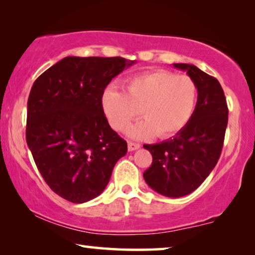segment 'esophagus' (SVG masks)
I'll return each mask as SVG.
<instances>
[{"instance_id":"obj_1","label":"esophagus","mask_w":255,"mask_h":255,"mask_svg":"<svg viewBox=\"0 0 255 255\" xmlns=\"http://www.w3.org/2000/svg\"><path fill=\"white\" fill-rule=\"evenodd\" d=\"M139 147H140V144H138V142H133V141L128 142V148L130 152L135 151V149H138Z\"/></svg>"}]
</instances>
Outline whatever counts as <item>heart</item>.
Instances as JSON below:
<instances>
[{
	"label": "heart",
	"instance_id": "1",
	"mask_svg": "<svg viewBox=\"0 0 255 255\" xmlns=\"http://www.w3.org/2000/svg\"><path fill=\"white\" fill-rule=\"evenodd\" d=\"M197 87L187 75L168 71L146 72L128 79L124 92L108 87L101 107L110 127L121 131L141 114V121L128 128L133 138L172 137L183 130L195 113Z\"/></svg>",
	"mask_w": 255,
	"mask_h": 255
}]
</instances>
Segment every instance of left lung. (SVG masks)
Listing matches in <instances>:
<instances>
[{"label": "left lung", "instance_id": "1", "mask_svg": "<svg viewBox=\"0 0 255 255\" xmlns=\"http://www.w3.org/2000/svg\"><path fill=\"white\" fill-rule=\"evenodd\" d=\"M186 71L197 87L195 113L174 138L145 144L153 161L144 172L146 183L167 197H182L203 183L221 156L229 109L218 80L189 64H173Z\"/></svg>", "mask_w": 255, "mask_h": 255}]
</instances>
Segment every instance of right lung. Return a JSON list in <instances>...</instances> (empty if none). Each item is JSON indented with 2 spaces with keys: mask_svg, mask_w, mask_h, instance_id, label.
Instances as JSON below:
<instances>
[{
  "mask_svg": "<svg viewBox=\"0 0 255 255\" xmlns=\"http://www.w3.org/2000/svg\"><path fill=\"white\" fill-rule=\"evenodd\" d=\"M135 61L66 57L45 71L27 100L26 142L48 187L72 203L106 189L128 144L110 128L101 96Z\"/></svg>",
  "mask_w": 255,
  "mask_h": 255,
  "instance_id": "obj_1",
  "label": "right lung"
}]
</instances>
